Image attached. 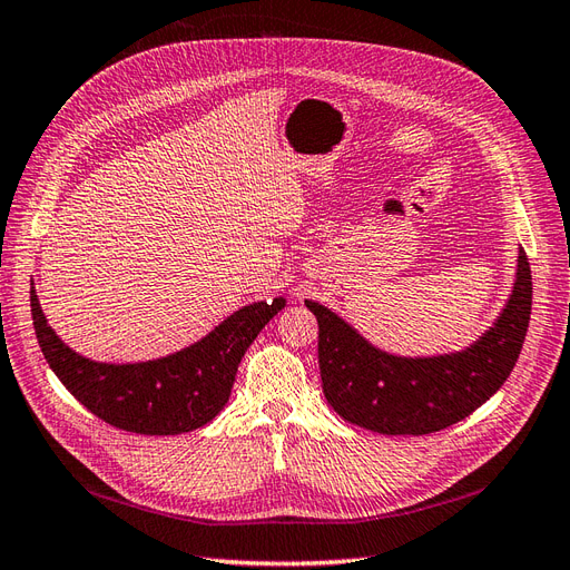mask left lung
I'll return each instance as SVG.
<instances>
[{"instance_id":"obj_1","label":"left lung","mask_w":570,"mask_h":570,"mask_svg":"<svg viewBox=\"0 0 570 570\" xmlns=\"http://www.w3.org/2000/svg\"><path fill=\"white\" fill-rule=\"evenodd\" d=\"M317 317L322 392L353 425L380 434H432L456 425L509 380L528 334L532 274L518 253L513 294L494 327L463 353L396 357L370 346L327 307L305 301Z\"/></svg>"}]
</instances>
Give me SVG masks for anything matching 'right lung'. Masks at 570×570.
I'll return each instance as SVG.
<instances>
[{"mask_svg": "<svg viewBox=\"0 0 570 570\" xmlns=\"http://www.w3.org/2000/svg\"><path fill=\"white\" fill-rule=\"evenodd\" d=\"M284 305L279 296L240 307L198 344L169 357L107 365L63 346L30 288L36 336L55 375L90 413L136 434H181L207 425L229 401L243 353Z\"/></svg>", "mask_w": 570, "mask_h": 570, "instance_id": "right-lung-1", "label": "right lung"}]
</instances>
